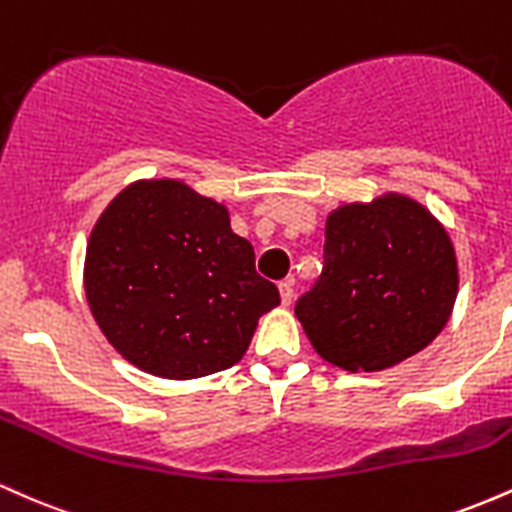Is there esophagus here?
Segmentation results:
<instances>
[{
  "label": "esophagus",
  "mask_w": 512,
  "mask_h": 512,
  "mask_svg": "<svg viewBox=\"0 0 512 512\" xmlns=\"http://www.w3.org/2000/svg\"><path fill=\"white\" fill-rule=\"evenodd\" d=\"M279 296H281V303L289 305L293 301V279H284L279 284Z\"/></svg>",
  "instance_id": "1"
}]
</instances>
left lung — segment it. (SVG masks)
<instances>
[{
	"label": "left lung",
	"instance_id": "obj_1",
	"mask_svg": "<svg viewBox=\"0 0 512 512\" xmlns=\"http://www.w3.org/2000/svg\"><path fill=\"white\" fill-rule=\"evenodd\" d=\"M457 284L455 248L436 216L411 197L383 195L327 216L325 267L296 317L325 361L373 373L438 337Z\"/></svg>",
	"mask_w": 512,
	"mask_h": 512
}]
</instances>
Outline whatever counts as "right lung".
<instances>
[{"instance_id": "1", "label": "right lung", "mask_w": 512, "mask_h": 512, "mask_svg": "<svg viewBox=\"0 0 512 512\" xmlns=\"http://www.w3.org/2000/svg\"><path fill=\"white\" fill-rule=\"evenodd\" d=\"M86 301L110 344L144 373L190 380L243 358L279 305L228 209L180 180H137L86 245Z\"/></svg>"}]
</instances>
